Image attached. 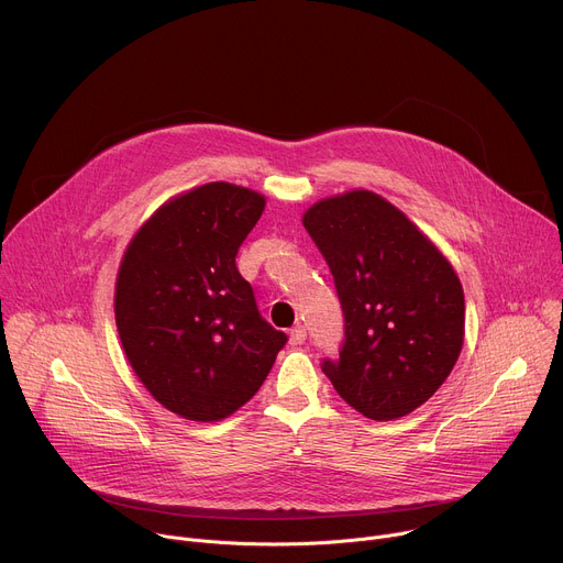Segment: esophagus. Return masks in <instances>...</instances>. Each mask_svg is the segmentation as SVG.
Returning a JSON list of instances; mask_svg holds the SVG:
<instances>
[{
  "instance_id": "34e87169",
  "label": "esophagus",
  "mask_w": 563,
  "mask_h": 563,
  "mask_svg": "<svg viewBox=\"0 0 563 563\" xmlns=\"http://www.w3.org/2000/svg\"><path fill=\"white\" fill-rule=\"evenodd\" d=\"M305 339H307V330H305L302 325L291 328V332H289V341H291V345H302V343H305Z\"/></svg>"
}]
</instances>
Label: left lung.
<instances>
[{
    "label": "left lung",
    "instance_id": "obj_1",
    "mask_svg": "<svg viewBox=\"0 0 563 563\" xmlns=\"http://www.w3.org/2000/svg\"><path fill=\"white\" fill-rule=\"evenodd\" d=\"M302 224L330 265L345 318L339 358L320 367L367 419L415 412L463 347L459 276L404 211L365 189L311 205Z\"/></svg>",
    "mask_w": 563,
    "mask_h": 563
}]
</instances>
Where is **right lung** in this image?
Returning a JSON list of instances; mask_svg holds the SVG:
<instances>
[{"label":"right lung","instance_id":"1","mask_svg":"<svg viewBox=\"0 0 563 563\" xmlns=\"http://www.w3.org/2000/svg\"><path fill=\"white\" fill-rule=\"evenodd\" d=\"M263 209L252 189L209 183L159 207L124 252L115 283L124 354L157 404L189 421L245 406L287 343L235 267Z\"/></svg>","mask_w":563,"mask_h":563}]
</instances>
